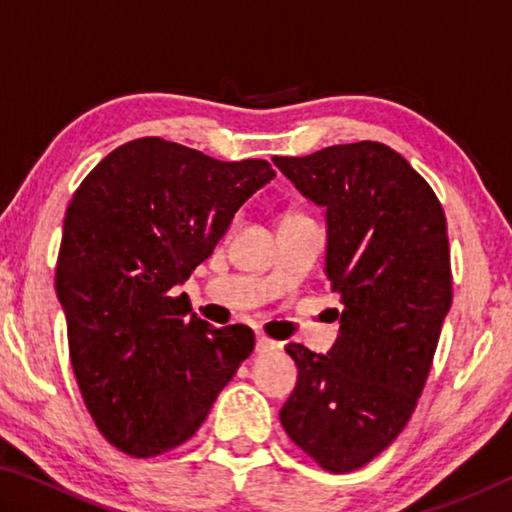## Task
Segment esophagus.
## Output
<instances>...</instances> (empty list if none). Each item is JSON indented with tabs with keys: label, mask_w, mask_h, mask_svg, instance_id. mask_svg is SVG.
I'll list each match as a JSON object with an SVG mask.
<instances>
[{
	"label": "esophagus",
	"mask_w": 512,
	"mask_h": 512,
	"mask_svg": "<svg viewBox=\"0 0 512 512\" xmlns=\"http://www.w3.org/2000/svg\"><path fill=\"white\" fill-rule=\"evenodd\" d=\"M280 348V343H275L273 339H268L264 334H257V343H255V350L257 354H271Z\"/></svg>",
	"instance_id": "esophagus-1"
}]
</instances>
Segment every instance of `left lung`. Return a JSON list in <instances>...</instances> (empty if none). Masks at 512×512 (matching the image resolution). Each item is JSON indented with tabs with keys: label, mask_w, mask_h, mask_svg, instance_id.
Wrapping results in <instances>:
<instances>
[{
	"label": "left lung",
	"mask_w": 512,
	"mask_h": 512,
	"mask_svg": "<svg viewBox=\"0 0 512 512\" xmlns=\"http://www.w3.org/2000/svg\"><path fill=\"white\" fill-rule=\"evenodd\" d=\"M273 162L325 207V275L343 305L327 354L287 345L298 384L280 422L323 470L352 472L400 436L431 370L452 307L445 212L386 144H336Z\"/></svg>",
	"instance_id": "obj_1"
}]
</instances>
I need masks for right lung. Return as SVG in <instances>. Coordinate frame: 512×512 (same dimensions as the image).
Returning a JSON list of instances; mask_svg holds the SVG:
<instances>
[{
  "label": "right lung",
  "mask_w": 512,
  "mask_h": 512,
  "mask_svg": "<svg viewBox=\"0 0 512 512\" xmlns=\"http://www.w3.org/2000/svg\"><path fill=\"white\" fill-rule=\"evenodd\" d=\"M275 171L142 137L117 146L74 192L56 293L69 359L97 429L128 456L183 445L255 348L246 325L212 327L173 296L232 216Z\"/></svg>",
  "instance_id": "obj_1"
}]
</instances>
